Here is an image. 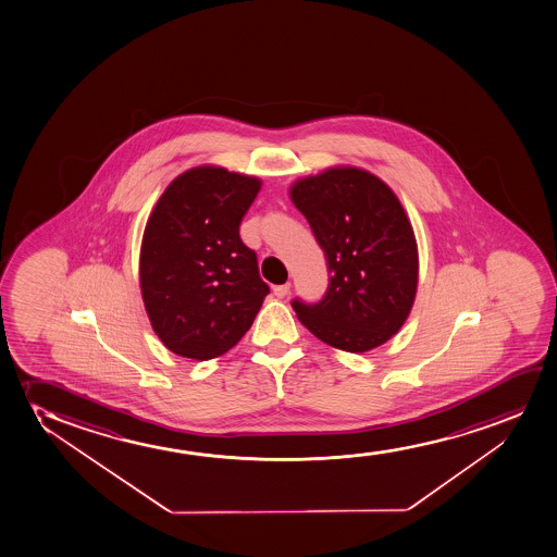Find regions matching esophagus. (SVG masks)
Segmentation results:
<instances>
[{"mask_svg": "<svg viewBox=\"0 0 557 557\" xmlns=\"http://www.w3.org/2000/svg\"><path fill=\"white\" fill-rule=\"evenodd\" d=\"M290 290V283H283V285H275L274 295L277 298L287 297Z\"/></svg>", "mask_w": 557, "mask_h": 557, "instance_id": "obj_1", "label": "esophagus"}]
</instances>
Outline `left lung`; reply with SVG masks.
<instances>
[{
    "label": "left lung",
    "instance_id": "1",
    "mask_svg": "<svg viewBox=\"0 0 557 557\" xmlns=\"http://www.w3.org/2000/svg\"><path fill=\"white\" fill-rule=\"evenodd\" d=\"M289 195L331 274L318 304L293 300L300 323L349 354L382 346L405 325L418 290V244L403 203L380 177L354 166L295 181Z\"/></svg>",
    "mask_w": 557,
    "mask_h": 557
}]
</instances>
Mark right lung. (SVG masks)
<instances>
[{"label":"right lung","mask_w":557,"mask_h":557,"mask_svg":"<svg viewBox=\"0 0 557 557\" xmlns=\"http://www.w3.org/2000/svg\"><path fill=\"white\" fill-rule=\"evenodd\" d=\"M260 180L219 166L177 175L145 224L139 285L152 331L172 354L208 361L253 325L270 293L239 223Z\"/></svg>","instance_id":"add662e5"}]
</instances>
